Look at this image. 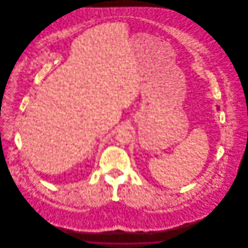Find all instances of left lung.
<instances>
[{"label":"left lung","mask_w":248,"mask_h":248,"mask_svg":"<svg viewBox=\"0 0 248 248\" xmlns=\"http://www.w3.org/2000/svg\"><path fill=\"white\" fill-rule=\"evenodd\" d=\"M217 110H219V107L217 106Z\"/></svg>","instance_id":"obj_1"}]
</instances>
